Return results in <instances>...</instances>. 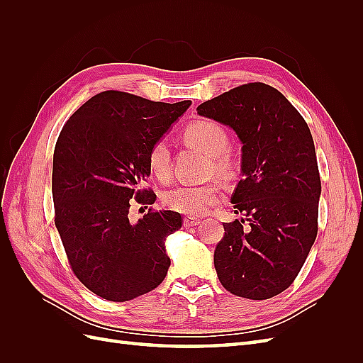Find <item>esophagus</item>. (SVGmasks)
Segmentation results:
<instances>
[{
  "instance_id": "esophagus-1",
  "label": "esophagus",
  "mask_w": 363,
  "mask_h": 363,
  "mask_svg": "<svg viewBox=\"0 0 363 363\" xmlns=\"http://www.w3.org/2000/svg\"><path fill=\"white\" fill-rule=\"evenodd\" d=\"M183 224H184V227H188V228H189V227H195V225L200 224V218L188 215V216L183 218Z\"/></svg>"
}]
</instances>
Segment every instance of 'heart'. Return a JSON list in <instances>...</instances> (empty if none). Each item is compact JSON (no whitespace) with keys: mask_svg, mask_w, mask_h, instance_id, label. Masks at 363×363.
Here are the masks:
<instances>
[{"mask_svg":"<svg viewBox=\"0 0 363 363\" xmlns=\"http://www.w3.org/2000/svg\"><path fill=\"white\" fill-rule=\"evenodd\" d=\"M184 138L194 147L208 155V174L228 180L235 174V162L227 151L230 139L227 130L211 119H200L184 130ZM148 169L159 182H168L172 175L171 148L167 138H159L148 150ZM224 200L221 184L212 182L206 184H179L163 192L162 201L169 211L184 215H203L208 208Z\"/></svg>","mask_w":363,"mask_h":363,"instance_id":"obj_1","label":"heart"}]
</instances>
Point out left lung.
Segmentation results:
<instances>
[{"instance_id": "obj_1", "label": "left lung", "mask_w": 363, "mask_h": 363, "mask_svg": "<svg viewBox=\"0 0 363 363\" xmlns=\"http://www.w3.org/2000/svg\"><path fill=\"white\" fill-rule=\"evenodd\" d=\"M196 111L232 127L244 144L232 196L242 219L224 223L213 256L218 279L238 296L268 300L294 283L318 233L321 179L312 133L286 96L260 82Z\"/></svg>"}]
</instances>
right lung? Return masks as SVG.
Wrapping results in <instances>:
<instances>
[{
  "instance_id": "1",
  "label": "right lung",
  "mask_w": 363,
  "mask_h": 363,
  "mask_svg": "<svg viewBox=\"0 0 363 363\" xmlns=\"http://www.w3.org/2000/svg\"><path fill=\"white\" fill-rule=\"evenodd\" d=\"M189 106L104 91L74 112L57 138L54 224L74 276L104 300H133L167 277L164 239L182 227V215L148 208L131 223L128 212L156 201L155 191L142 188L148 150Z\"/></svg>"
}]
</instances>
